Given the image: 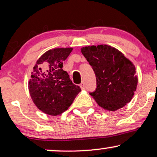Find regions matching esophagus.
Instances as JSON below:
<instances>
[{
    "label": "esophagus",
    "instance_id": "obj_1",
    "mask_svg": "<svg viewBox=\"0 0 157 157\" xmlns=\"http://www.w3.org/2000/svg\"><path fill=\"white\" fill-rule=\"evenodd\" d=\"M80 87H81V89H82V90H84V89H85V84H84V82L82 83V84H80Z\"/></svg>",
    "mask_w": 157,
    "mask_h": 157
}]
</instances>
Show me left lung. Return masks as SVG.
<instances>
[{
  "label": "left lung",
  "mask_w": 157,
  "mask_h": 157,
  "mask_svg": "<svg viewBox=\"0 0 157 157\" xmlns=\"http://www.w3.org/2000/svg\"><path fill=\"white\" fill-rule=\"evenodd\" d=\"M82 53L93 69L97 87L90 95L108 111L131 101L138 85L135 67L121 52L108 45L85 46Z\"/></svg>",
  "instance_id": "8db88e82"
}]
</instances>
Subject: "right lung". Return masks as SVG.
Instances as JSON below:
<instances>
[{
    "label": "right lung",
    "mask_w": 157,
    "mask_h": 157,
    "mask_svg": "<svg viewBox=\"0 0 157 157\" xmlns=\"http://www.w3.org/2000/svg\"><path fill=\"white\" fill-rule=\"evenodd\" d=\"M72 48H57L47 51L36 62L28 89L34 104L48 115L57 116L67 110L81 88L73 84L63 62Z\"/></svg>",
    "instance_id": "right-lung-1"
}]
</instances>
